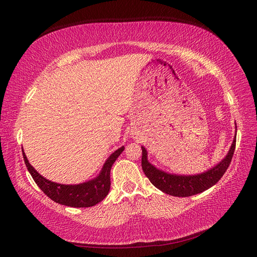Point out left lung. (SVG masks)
I'll return each instance as SVG.
<instances>
[{
  "label": "left lung",
  "mask_w": 257,
  "mask_h": 257,
  "mask_svg": "<svg viewBox=\"0 0 257 257\" xmlns=\"http://www.w3.org/2000/svg\"><path fill=\"white\" fill-rule=\"evenodd\" d=\"M236 134L226 157H225L219 164H216L212 168L208 169L207 172L197 175L169 174L164 172V170L157 168L148 161V152L145 147H142V166L144 173L155 188H158L162 192L168 194V195L177 197H188L192 195H196V194H199L213 186L227 170L231 162L232 155H234L235 152Z\"/></svg>",
  "instance_id": "left-lung-1"
}]
</instances>
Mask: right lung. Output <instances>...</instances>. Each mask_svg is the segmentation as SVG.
Segmentation results:
<instances>
[{
    "label": "right lung",
    "instance_id": "right-lung-1",
    "mask_svg": "<svg viewBox=\"0 0 257 257\" xmlns=\"http://www.w3.org/2000/svg\"><path fill=\"white\" fill-rule=\"evenodd\" d=\"M123 150L124 147L122 146L118 150L111 153L109 158L106 160L100 173L94 179L79 184H61L48 180V179L38 174L35 168L30 164L23 149L22 155L29 173L34 179L35 183L49 198L64 206L85 208L95 206L107 196L108 192L110 190L111 166Z\"/></svg>",
    "mask_w": 257,
    "mask_h": 257
}]
</instances>
